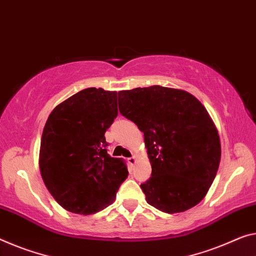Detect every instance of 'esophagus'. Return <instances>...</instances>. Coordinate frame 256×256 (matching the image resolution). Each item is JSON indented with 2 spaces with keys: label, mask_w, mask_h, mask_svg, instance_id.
Listing matches in <instances>:
<instances>
[{
  "label": "esophagus",
  "mask_w": 256,
  "mask_h": 256,
  "mask_svg": "<svg viewBox=\"0 0 256 256\" xmlns=\"http://www.w3.org/2000/svg\"><path fill=\"white\" fill-rule=\"evenodd\" d=\"M136 161H137V159H136V156H130V158H128V162H129V164H136Z\"/></svg>",
  "instance_id": "obj_1"
}]
</instances>
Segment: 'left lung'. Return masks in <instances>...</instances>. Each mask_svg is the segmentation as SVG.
Segmentation results:
<instances>
[{
  "label": "left lung",
  "mask_w": 256,
  "mask_h": 256,
  "mask_svg": "<svg viewBox=\"0 0 256 256\" xmlns=\"http://www.w3.org/2000/svg\"><path fill=\"white\" fill-rule=\"evenodd\" d=\"M119 110L144 132L152 167L140 184L148 204L175 214L202 202L221 160L218 132L205 106L186 90L151 86L119 92Z\"/></svg>",
  "instance_id": "1"
}]
</instances>
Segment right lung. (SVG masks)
<instances>
[{
  "mask_svg": "<svg viewBox=\"0 0 256 256\" xmlns=\"http://www.w3.org/2000/svg\"><path fill=\"white\" fill-rule=\"evenodd\" d=\"M118 116V92L87 88L52 110L43 128L38 164L54 200L90 215L116 200L127 178L122 159L108 154L104 134Z\"/></svg>",
  "mask_w": 256,
  "mask_h": 256,
  "instance_id": "right-lung-1",
  "label": "right lung"
}]
</instances>
